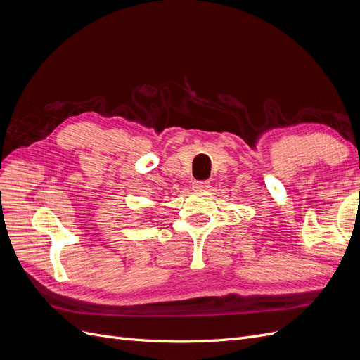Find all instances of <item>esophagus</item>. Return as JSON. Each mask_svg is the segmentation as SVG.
<instances>
[{"instance_id": "34e87169", "label": "esophagus", "mask_w": 360, "mask_h": 360, "mask_svg": "<svg viewBox=\"0 0 360 360\" xmlns=\"http://www.w3.org/2000/svg\"><path fill=\"white\" fill-rule=\"evenodd\" d=\"M209 186H210V183L205 181V180H195L192 183V189L193 191H204V189H207Z\"/></svg>"}]
</instances>
